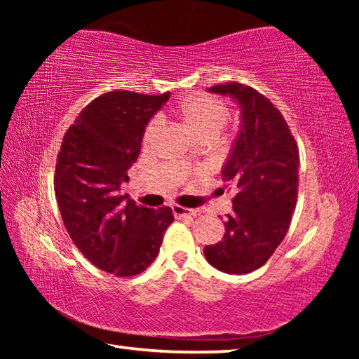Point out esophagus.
<instances>
[{"instance_id":"1","label":"esophagus","mask_w":359,"mask_h":359,"mask_svg":"<svg viewBox=\"0 0 359 359\" xmlns=\"http://www.w3.org/2000/svg\"><path fill=\"white\" fill-rule=\"evenodd\" d=\"M172 212L177 218H191L194 214H196L193 209H187L184 205H179V204L172 205Z\"/></svg>"}]
</instances>
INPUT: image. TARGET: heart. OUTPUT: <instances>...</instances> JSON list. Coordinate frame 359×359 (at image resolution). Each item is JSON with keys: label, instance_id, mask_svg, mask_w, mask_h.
I'll return each mask as SVG.
<instances>
[{"label": "heart", "instance_id": "heart-1", "mask_svg": "<svg viewBox=\"0 0 359 359\" xmlns=\"http://www.w3.org/2000/svg\"><path fill=\"white\" fill-rule=\"evenodd\" d=\"M175 114L185 128L196 139L217 137L229 118V109L223 101L212 96L196 95L188 96L175 106ZM160 121L151 118L144 130V144H149L155 137Z\"/></svg>", "mask_w": 359, "mask_h": 359}]
</instances>
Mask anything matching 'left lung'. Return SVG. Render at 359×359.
I'll return each mask as SVG.
<instances>
[{
  "mask_svg": "<svg viewBox=\"0 0 359 359\" xmlns=\"http://www.w3.org/2000/svg\"><path fill=\"white\" fill-rule=\"evenodd\" d=\"M212 93L239 102L242 128L222 171L233 185V212L224 236L205 245L209 263L226 274H248L272 257L288 233L297 201L299 149L280 111L248 85L218 83Z\"/></svg>",
  "mask_w": 359,
  "mask_h": 359,
  "instance_id": "8db88e82",
  "label": "left lung"
}]
</instances>
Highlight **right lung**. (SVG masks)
<instances>
[{
	"label": "right lung",
	"mask_w": 359,
	"mask_h": 359,
	"mask_svg": "<svg viewBox=\"0 0 359 359\" xmlns=\"http://www.w3.org/2000/svg\"><path fill=\"white\" fill-rule=\"evenodd\" d=\"M169 95L98 96L65 133L57 156L53 185L65 228L90 263L117 277L147 269L174 222L168 205L149 209L118 194L141 154L145 125Z\"/></svg>",
	"instance_id": "add662e5"
}]
</instances>
